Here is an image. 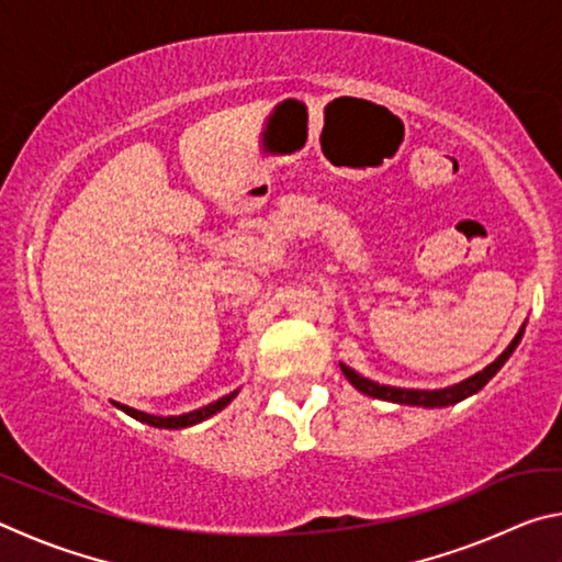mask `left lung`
<instances>
[{"mask_svg":"<svg viewBox=\"0 0 562 562\" xmlns=\"http://www.w3.org/2000/svg\"><path fill=\"white\" fill-rule=\"evenodd\" d=\"M522 331H526V325L518 329V335L513 337V341L508 345V349L503 351V355L488 364L483 372L473 374L469 379H463L461 384H453V386H446V389H402V386H386V384H376L372 379L357 374L355 369H349L347 364H339L341 372L349 379V384L359 389L361 394L367 396H374V398H384V402H394V404H408V406H426V408H436V406H451V404H459L463 402L465 396H473L475 392H481L483 386H486L493 376H496L498 369L506 364L508 357L516 351V347L520 345L522 339Z\"/></svg>","mask_w":562,"mask_h":562,"instance_id":"left-lung-1","label":"left lung"}]
</instances>
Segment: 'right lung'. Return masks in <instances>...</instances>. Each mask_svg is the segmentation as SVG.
<instances>
[{"instance_id": "1", "label": "right lung", "mask_w": 562, "mask_h": 562, "mask_svg": "<svg viewBox=\"0 0 562 562\" xmlns=\"http://www.w3.org/2000/svg\"><path fill=\"white\" fill-rule=\"evenodd\" d=\"M237 396V392L227 394L223 398H217V402L207 404L203 408H195V412H188V414H180V416H154V414H146V412H138V408H131V406H123L119 402H113V406H119L121 412H126L128 416L136 418L140 424H148V426H156V429H186V426H193V424H201L205 418H211L213 414L223 412V408L233 402Z\"/></svg>"}]
</instances>
